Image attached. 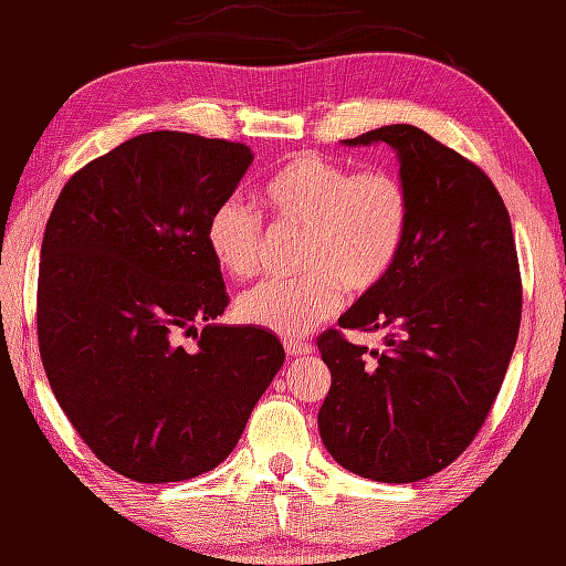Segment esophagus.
I'll return each instance as SVG.
<instances>
[{
  "label": "esophagus",
  "instance_id": "34e87169",
  "mask_svg": "<svg viewBox=\"0 0 566 566\" xmlns=\"http://www.w3.org/2000/svg\"><path fill=\"white\" fill-rule=\"evenodd\" d=\"M284 350H286V355H292V357H298V355H308L311 350H314V345H311L308 340H298V338H286V340H284Z\"/></svg>",
  "mask_w": 566,
  "mask_h": 566
}]
</instances>
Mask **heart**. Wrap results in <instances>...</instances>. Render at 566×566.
Returning <instances> with one entry per match:
<instances>
[{
	"label": "heart",
	"mask_w": 566,
	"mask_h": 566,
	"mask_svg": "<svg viewBox=\"0 0 566 566\" xmlns=\"http://www.w3.org/2000/svg\"><path fill=\"white\" fill-rule=\"evenodd\" d=\"M274 228L302 233L294 280L262 282L238 298V316L280 335H304L331 318L343 290L367 294L399 262L411 195L403 179L384 170H353L316 153H298L262 187ZM207 245L235 280L255 276L262 262L264 221L243 197H226L207 219Z\"/></svg>",
	"instance_id": "heart-1"
}]
</instances>
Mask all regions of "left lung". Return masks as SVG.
I'll return each mask as SVG.
<instances>
[{
	"label": "left lung",
	"instance_id": "8db88e82",
	"mask_svg": "<svg viewBox=\"0 0 566 566\" xmlns=\"http://www.w3.org/2000/svg\"><path fill=\"white\" fill-rule=\"evenodd\" d=\"M379 140L399 153L411 228L391 274L338 321L384 333V350L318 335L333 379L318 430L353 474L411 484L482 430L518 340L523 284L509 209L482 167L411 124L345 143Z\"/></svg>",
	"mask_w": 566,
	"mask_h": 566
}]
</instances>
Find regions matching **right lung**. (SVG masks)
<instances>
[{"instance_id":"add662e5","label":"right lung","mask_w":566,"mask_h":566,"mask_svg":"<svg viewBox=\"0 0 566 566\" xmlns=\"http://www.w3.org/2000/svg\"><path fill=\"white\" fill-rule=\"evenodd\" d=\"M250 163L243 143L153 130L72 175L45 223V377L97 460L134 482H185L221 464L284 365L276 335L211 323L228 294L207 219Z\"/></svg>"}]
</instances>
